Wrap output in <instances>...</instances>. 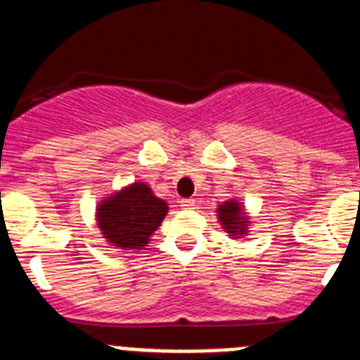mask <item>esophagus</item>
Instances as JSON below:
<instances>
[{"label": "esophagus", "instance_id": "esophagus-1", "mask_svg": "<svg viewBox=\"0 0 360 360\" xmlns=\"http://www.w3.org/2000/svg\"><path fill=\"white\" fill-rule=\"evenodd\" d=\"M181 208H183V210H193V208H195V201H193V199H181Z\"/></svg>", "mask_w": 360, "mask_h": 360}]
</instances>
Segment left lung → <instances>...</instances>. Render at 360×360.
Returning <instances> with one entry per match:
<instances>
[{
  "label": "left lung",
  "mask_w": 360,
  "mask_h": 360,
  "mask_svg": "<svg viewBox=\"0 0 360 360\" xmlns=\"http://www.w3.org/2000/svg\"><path fill=\"white\" fill-rule=\"evenodd\" d=\"M217 219L219 223L223 224L224 230L230 233L232 239H237V237H243L248 233L250 221L245 214V208L236 199L224 201L223 205L217 206Z\"/></svg>",
  "instance_id": "8db88e82"
}]
</instances>
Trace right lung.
Returning a JSON list of instances; mask_svg holds the SVG:
<instances>
[{"mask_svg": "<svg viewBox=\"0 0 360 360\" xmlns=\"http://www.w3.org/2000/svg\"><path fill=\"white\" fill-rule=\"evenodd\" d=\"M168 212V205L155 198L145 183H134L99 202L96 221L112 246L121 250H141L148 245Z\"/></svg>", "mask_w": 360, "mask_h": 360, "instance_id": "add662e5", "label": "right lung"}]
</instances>
